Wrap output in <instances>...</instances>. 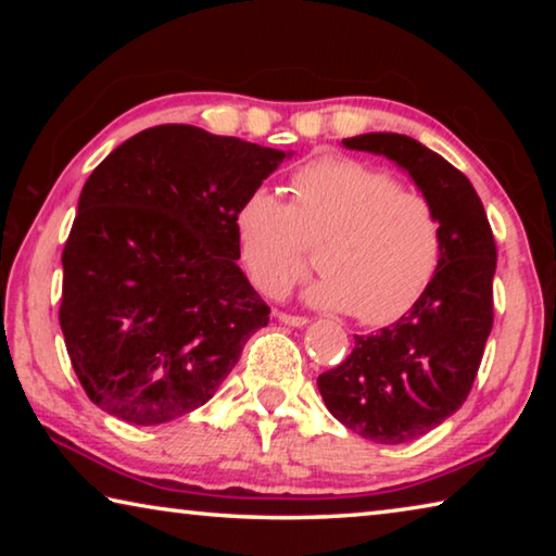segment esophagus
Wrapping results in <instances>:
<instances>
[{"mask_svg": "<svg viewBox=\"0 0 556 556\" xmlns=\"http://www.w3.org/2000/svg\"><path fill=\"white\" fill-rule=\"evenodd\" d=\"M277 318H279L281 324L294 326V328H301V326H306V324H308V318H306V316H291V314H285V312H279V314H277Z\"/></svg>", "mask_w": 556, "mask_h": 556, "instance_id": "esophagus-1", "label": "esophagus"}]
</instances>
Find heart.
I'll list each match as a JSON object with an SVG mask.
<instances>
[{
  "instance_id": "1",
  "label": "heart",
  "mask_w": 556,
  "mask_h": 556,
  "mask_svg": "<svg viewBox=\"0 0 556 556\" xmlns=\"http://www.w3.org/2000/svg\"><path fill=\"white\" fill-rule=\"evenodd\" d=\"M235 238L252 281L281 296L318 244L321 277L306 301L353 312L368 326L412 308L441 260V220L427 195L380 166L351 156H321L289 178V203L260 186L235 211Z\"/></svg>"
}]
</instances>
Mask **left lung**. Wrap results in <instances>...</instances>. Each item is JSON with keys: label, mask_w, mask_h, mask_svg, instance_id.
<instances>
[{"label": "left lung", "mask_w": 556, "mask_h": 556, "mask_svg": "<svg viewBox=\"0 0 556 556\" xmlns=\"http://www.w3.org/2000/svg\"><path fill=\"white\" fill-rule=\"evenodd\" d=\"M355 152L402 166L441 220V260L414 306L378 333L355 336L353 353L318 375L328 412L375 444H407L466 402L493 328L495 240L468 178L407 135L343 139Z\"/></svg>", "instance_id": "obj_1"}]
</instances>
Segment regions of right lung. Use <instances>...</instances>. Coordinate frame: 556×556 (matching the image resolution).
I'll return each mask as SVG.
<instances>
[{
	"label": "right lung",
	"mask_w": 556,
	"mask_h": 556,
	"mask_svg": "<svg viewBox=\"0 0 556 556\" xmlns=\"http://www.w3.org/2000/svg\"><path fill=\"white\" fill-rule=\"evenodd\" d=\"M289 154L159 125L90 174L61 257L59 318L100 409L137 427L199 409L269 324L238 267L235 211Z\"/></svg>",
	"instance_id": "add662e5"
}]
</instances>
